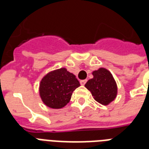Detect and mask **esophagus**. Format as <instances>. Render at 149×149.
I'll use <instances>...</instances> for the list:
<instances>
[{"instance_id": "34e87169", "label": "esophagus", "mask_w": 149, "mask_h": 149, "mask_svg": "<svg viewBox=\"0 0 149 149\" xmlns=\"http://www.w3.org/2000/svg\"><path fill=\"white\" fill-rule=\"evenodd\" d=\"M86 81H87L86 79H83V80H81V81H80V84H81L82 86H84V85H85V84L86 83Z\"/></svg>"}]
</instances>
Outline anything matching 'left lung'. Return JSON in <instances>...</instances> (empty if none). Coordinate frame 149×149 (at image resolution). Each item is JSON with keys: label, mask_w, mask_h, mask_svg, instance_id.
Segmentation results:
<instances>
[{"label": "left lung", "mask_w": 149, "mask_h": 149, "mask_svg": "<svg viewBox=\"0 0 149 149\" xmlns=\"http://www.w3.org/2000/svg\"><path fill=\"white\" fill-rule=\"evenodd\" d=\"M93 77L85 84L96 101L108 105L118 94V86L111 72L105 68H100L92 72Z\"/></svg>", "instance_id": "8db88e82"}]
</instances>
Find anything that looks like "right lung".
Segmentation results:
<instances>
[{
    "label": "right lung",
    "mask_w": 149,
    "mask_h": 149,
    "mask_svg": "<svg viewBox=\"0 0 149 149\" xmlns=\"http://www.w3.org/2000/svg\"><path fill=\"white\" fill-rule=\"evenodd\" d=\"M79 86L74 74L60 68L44 76L39 84V95L47 107L60 109L70 102L72 92Z\"/></svg>",
    "instance_id": "right-lung-1"
}]
</instances>
